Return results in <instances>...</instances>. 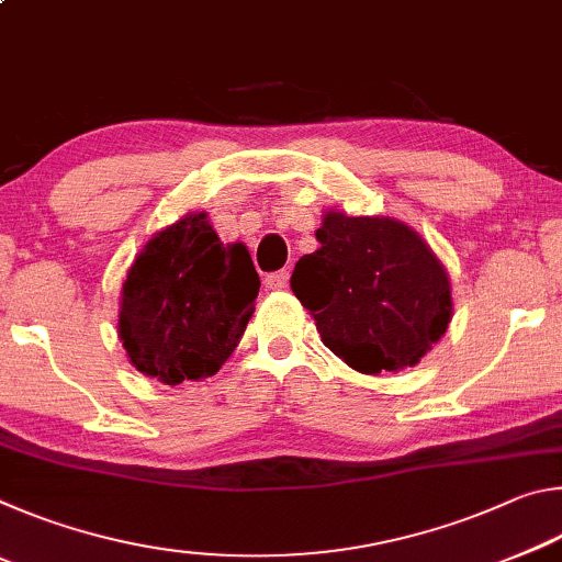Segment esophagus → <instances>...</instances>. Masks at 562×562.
<instances>
[{"instance_id":"obj_1","label":"esophagus","mask_w":562,"mask_h":562,"mask_svg":"<svg viewBox=\"0 0 562 562\" xmlns=\"http://www.w3.org/2000/svg\"><path fill=\"white\" fill-rule=\"evenodd\" d=\"M290 282V272L288 270H280V272H270L268 278H265V284H268L270 290H284Z\"/></svg>"}]
</instances>
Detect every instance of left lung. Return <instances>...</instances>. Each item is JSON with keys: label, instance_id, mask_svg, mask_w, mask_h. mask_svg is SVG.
Instances as JSON below:
<instances>
[{"label": "left lung", "instance_id": "1", "mask_svg": "<svg viewBox=\"0 0 562 562\" xmlns=\"http://www.w3.org/2000/svg\"><path fill=\"white\" fill-rule=\"evenodd\" d=\"M302 255L292 292L325 347L361 374L418 364L451 322V282L422 235L392 217L329 211Z\"/></svg>", "mask_w": 562, "mask_h": 562}]
</instances>
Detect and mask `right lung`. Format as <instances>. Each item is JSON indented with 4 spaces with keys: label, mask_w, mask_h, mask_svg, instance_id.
I'll list each match as a JSON object with an SVG mask.
<instances>
[{
    "label": "right lung",
    "mask_w": 562,
    "mask_h": 562,
    "mask_svg": "<svg viewBox=\"0 0 562 562\" xmlns=\"http://www.w3.org/2000/svg\"><path fill=\"white\" fill-rule=\"evenodd\" d=\"M260 278L243 245H223L207 213L156 233L121 292L119 337L140 374L176 386L221 369L255 312Z\"/></svg>",
    "instance_id": "1"
}]
</instances>
